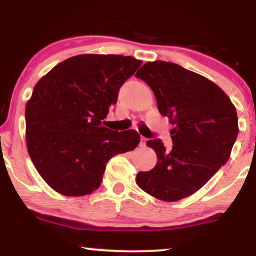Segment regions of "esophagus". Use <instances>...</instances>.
I'll use <instances>...</instances> for the list:
<instances>
[{
    "label": "esophagus",
    "instance_id": "obj_1",
    "mask_svg": "<svg viewBox=\"0 0 256 256\" xmlns=\"http://www.w3.org/2000/svg\"><path fill=\"white\" fill-rule=\"evenodd\" d=\"M146 138H143V136H141V142H140V146H146Z\"/></svg>",
    "mask_w": 256,
    "mask_h": 256
}]
</instances>
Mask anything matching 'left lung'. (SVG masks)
I'll return each mask as SVG.
<instances>
[{
  "label": "left lung",
  "mask_w": 256,
  "mask_h": 256,
  "mask_svg": "<svg viewBox=\"0 0 256 256\" xmlns=\"http://www.w3.org/2000/svg\"><path fill=\"white\" fill-rule=\"evenodd\" d=\"M135 76L148 84L158 112L174 126L170 152L162 140L146 142L158 160L152 170L140 171L136 183L160 200H180L228 160L239 132L236 110L214 82L174 62H149Z\"/></svg>",
  "instance_id": "obj_1"
}]
</instances>
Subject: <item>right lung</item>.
Wrapping results in <instances>:
<instances>
[{
  "instance_id": "right-lung-1",
  "label": "right lung",
  "mask_w": 256,
  "mask_h": 256,
  "mask_svg": "<svg viewBox=\"0 0 256 256\" xmlns=\"http://www.w3.org/2000/svg\"><path fill=\"white\" fill-rule=\"evenodd\" d=\"M141 64L129 56L79 54L36 84L26 107L28 152L54 191L70 197L92 194L108 160L138 146V132L112 130L101 120Z\"/></svg>"
}]
</instances>
